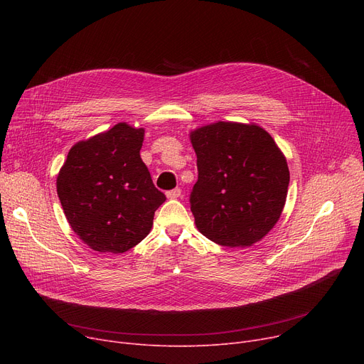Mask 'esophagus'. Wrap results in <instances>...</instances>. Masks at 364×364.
I'll return each mask as SVG.
<instances>
[{
  "mask_svg": "<svg viewBox=\"0 0 364 364\" xmlns=\"http://www.w3.org/2000/svg\"><path fill=\"white\" fill-rule=\"evenodd\" d=\"M180 196H181V188L180 187H176V188L169 190V192H166V198L168 199H177Z\"/></svg>",
  "mask_w": 364,
  "mask_h": 364,
  "instance_id": "esophagus-1",
  "label": "esophagus"
}]
</instances>
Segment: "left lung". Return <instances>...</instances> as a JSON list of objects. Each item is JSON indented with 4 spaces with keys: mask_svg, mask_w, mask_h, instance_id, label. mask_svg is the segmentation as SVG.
<instances>
[{
    "mask_svg": "<svg viewBox=\"0 0 364 364\" xmlns=\"http://www.w3.org/2000/svg\"><path fill=\"white\" fill-rule=\"evenodd\" d=\"M198 181L190 209L198 230L218 245L245 247L279 221L289 168L273 137L257 124L215 122L190 132Z\"/></svg>",
    "mask_w": 364,
    "mask_h": 364,
    "instance_id": "obj_1",
    "label": "left lung"
}]
</instances>
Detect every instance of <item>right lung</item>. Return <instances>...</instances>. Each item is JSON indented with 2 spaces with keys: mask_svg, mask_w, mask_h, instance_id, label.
I'll return each mask as SVG.
<instances>
[{
  "mask_svg": "<svg viewBox=\"0 0 364 364\" xmlns=\"http://www.w3.org/2000/svg\"><path fill=\"white\" fill-rule=\"evenodd\" d=\"M144 129L119 122L72 146L57 195L72 230L92 251L122 254L150 232L165 202L140 158Z\"/></svg>",
  "mask_w": 364,
  "mask_h": 364,
  "instance_id": "right-lung-1",
  "label": "right lung"
}]
</instances>
